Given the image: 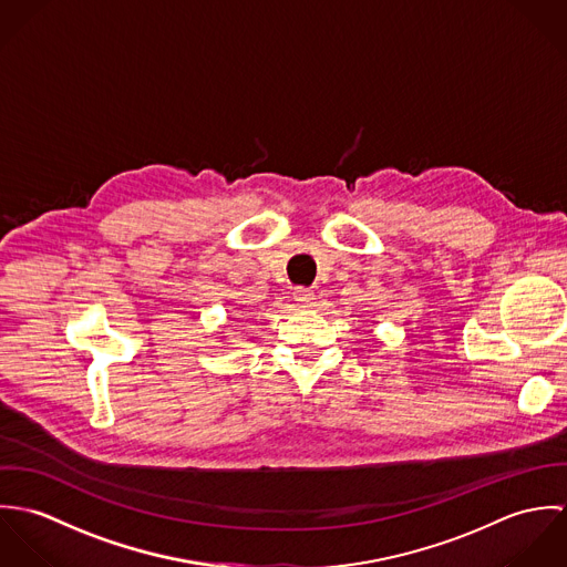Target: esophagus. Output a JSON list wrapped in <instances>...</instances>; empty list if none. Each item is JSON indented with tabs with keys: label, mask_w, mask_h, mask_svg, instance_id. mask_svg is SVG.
Segmentation results:
<instances>
[{
	"label": "esophagus",
	"mask_w": 567,
	"mask_h": 567,
	"mask_svg": "<svg viewBox=\"0 0 567 567\" xmlns=\"http://www.w3.org/2000/svg\"><path fill=\"white\" fill-rule=\"evenodd\" d=\"M295 301H297V306H301V308H315L317 297H315V292H312L310 288H297V290H295Z\"/></svg>",
	"instance_id": "1"
}]
</instances>
